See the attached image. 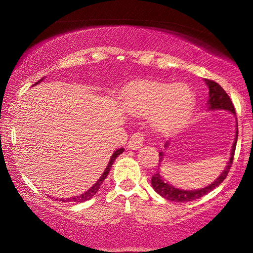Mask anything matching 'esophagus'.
Listing matches in <instances>:
<instances>
[{
    "label": "esophagus",
    "instance_id": "1",
    "mask_svg": "<svg viewBox=\"0 0 253 253\" xmlns=\"http://www.w3.org/2000/svg\"><path fill=\"white\" fill-rule=\"evenodd\" d=\"M144 139H145L144 133H141V132L133 133L130 138L129 144H127V147H129L130 150H138V148H140L141 146H143Z\"/></svg>",
    "mask_w": 253,
    "mask_h": 253
}]
</instances>
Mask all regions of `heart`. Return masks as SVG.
<instances>
[{"instance_id":"1","label":"heart","mask_w":253,"mask_h":253,"mask_svg":"<svg viewBox=\"0 0 253 253\" xmlns=\"http://www.w3.org/2000/svg\"><path fill=\"white\" fill-rule=\"evenodd\" d=\"M123 107L134 115H148L155 129L169 130L184 124L195 107V95L185 84L138 82L126 89Z\"/></svg>"}]
</instances>
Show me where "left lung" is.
<instances>
[{
    "label": "left lung",
    "instance_id": "obj_1",
    "mask_svg": "<svg viewBox=\"0 0 253 253\" xmlns=\"http://www.w3.org/2000/svg\"><path fill=\"white\" fill-rule=\"evenodd\" d=\"M205 83L206 85L209 86V89H210L209 102H207L209 103V109H223V110H227V112H230L231 114H234L235 115L234 105L233 102H231L229 95L226 93V91H224V89L221 87L217 83L210 81V79H205ZM235 133L236 134H235V140H234L233 147H231L229 161H228L226 168H224V170L221 172L219 177H217L213 183H211L210 185H207L205 188H202V189H197V190H182V189L175 188L174 185L165 182L161 177L160 172L158 171L157 174L152 176V186H153V189L159 193V195L164 197V198H166L167 200H170V202H177V203L191 202V200L198 199L200 197L205 196L206 193L212 191L213 189H215L216 186H219L221 183L223 182V179L227 177L228 172H229V169L234 160L235 148H236V144H237L238 126H236V132ZM168 146H169V141H166L165 147H168ZM159 157H160V160L159 161L161 162L162 159L165 157L164 152H160V153H159Z\"/></svg>",
    "mask_w": 253,
    "mask_h": 253
}]
</instances>
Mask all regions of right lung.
I'll return each instance as SVG.
<instances>
[{
    "instance_id": "1",
    "label": "right lung",
    "mask_w": 253,
    "mask_h": 253,
    "mask_svg": "<svg viewBox=\"0 0 253 253\" xmlns=\"http://www.w3.org/2000/svg\"><path fill=\"white\" fill-rule=\"evenodd\" d=\"M42 81H43V78H41L40 81H39V82H37L36 84H34V85L39 84V83H40V82H42ZM123 152H124V148H119V150H116L115 152H114L112 157H110V160H109V162H108V166H107V168L105 169V171H103V174L101 175V177H100V178L98 179V181H96V183H94V184H93V185L91 186V188H89V189L87 190V191H85L84 193H82V195H79V196L72 197V198H68V199H63V198H61V199H60V202H65V200H68V202L84 203V202H86V200L91 199L92 197L94 196L95 193L99 191V189H100V186H101L102 182L105 181L107 176H108L110 168H112V166H113V162L115 161V159H116L117 157H119L120 154H122Z\"/></svg>"
}]
</instances>
